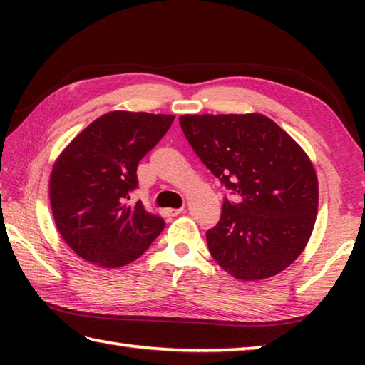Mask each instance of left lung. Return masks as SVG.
Wrapping results in <instances>:
<instances>
[{"label":"left lung","instance_id":"1","mask_svg":"<svg viewBox=\"0 0 365 365\" xmlns=\"http://www.w3.org/2000/svg\"><path fill=\"white\" fill-rule=\"evenodd\" d=\"M172 117L109 113L90 123L61 154L49 182L54 222L85 261L122 267L150 248L165 222L132 193L137 169L169 130Z\"/></svg>","mask_w":365,"mask_h":365}]
</instances>
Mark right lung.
<instances>
[{
  "mask_svg": "<svg viewBox=\"0 0 365 365\" xmlns=\"http://www.w3.org/2000/svg\"><path fill=\"white\" fill-rule=\"evenodd\" d=\"M202 164L227 190L207 248L238 280L277 275L298 257L316 224L319 188L311 160L267 117H182Z\"/></svg>",
  "mask_w": 365,
  "mask_h": 365,
  "instance_id": "1",
  "label": "right lung"
}]
</instances>
